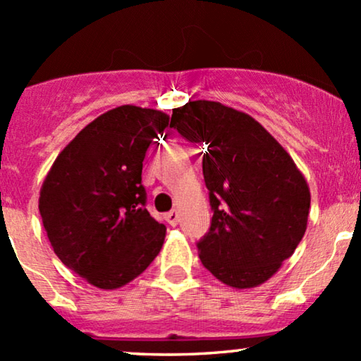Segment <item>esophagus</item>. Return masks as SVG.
Returning a JSON list of instances; mask_svg holds the SVG:
<instances>
[{
    "label": "esophagus",
    "instance_id": "34e87169",
    "mask_svg": "<svg viewBox=\"0 0 361 361\" xmlns=\"http://www.w3.org/2000/svg\"><path fill=\"white\" fill-rule=\"evenodd\" d=\"M166 222L169 226H176L180 222V212L178 210H171V212L166 214Z\"/></svg>",
    "mask_w": 361,
    "mask_h": 361
}]
</instances>
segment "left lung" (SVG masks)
Listing matches in <instances>:
<instances>
[{"mask_svg": "<svg viewBox=\"0 0 361 361\" xmlns=\"http://www.w3.org/2000/svg\"><path fill=\"white\" fill-rule=\"evenodd\" d=\"M169 127L205 146L202 168L214 215L197 244L202 264L233 288L264 283L307 229L304 175L259 122L219 102L173 109Z\"/></svg>", "mask_w": 361, "mask_h": 361, "instance_id": "1", "label": "left lung"}]
</instances>
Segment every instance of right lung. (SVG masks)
Segmentation results:
<instances>
[{"instance_id":"add662e5","label":"right lung","mask_w":361,"mask_h":361,"mask_svg":"<svg viewBox=\"0 0 361 361\" xmlns=\"http://www.w3.org/2000/svg\"><path fill=\"white\" fill-rule=\"evenodd\" d=\"M169 117L122 105L88 123L61 151L39 197L44 229L62 263L103 290L139 276L166 227L146 209L142 161Z\"/></svg>"}]
</instances>
